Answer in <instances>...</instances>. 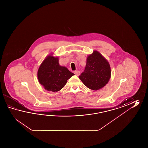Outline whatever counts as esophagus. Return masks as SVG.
Instances as JSON below:
<instances>
[{"label":"esophagus","mask_w":148,"mask_h":148,"mask_svg":"<svg viewBox=\"0 0 148 148\" xmlns=\"http://www.w3.org/2000/svg\"><path fill=\"white\" fill-rule=\"evenodd\" d=\"M74 73H75V75H77V76H78L80 75V71H78V70H75L74 71Z\"/></svg>","instance_id":"1"}]
</instances>
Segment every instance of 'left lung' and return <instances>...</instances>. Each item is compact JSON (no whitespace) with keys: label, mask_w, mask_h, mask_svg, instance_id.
<instances>
[{"label":"left lung","mask_w":148,"mask_h":148,"mask_svg":"<svg viewBox=\"0 0 148 148\" xmlns=\"http://www.w3.org/2000/svg\"><path fill=\"white\" fill-rule=\"evenodd\" d=\"M110 77V63L99 52L95 50L88 55L85 70L79 78L87 87L98 90L107 84Z\"/></svg>","instance_id":"obj_1"}]
</instances>
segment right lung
Segmentation results:
<instances>
[{
    "label": "right lung",
    "mask_w": 148,
    "mask_h": 148,
    "mask_svg": "<svg viewBox=\"0 0 148 148\" xmlns=\"http://www.w3.org/2000/svg\"><path fill=\"white\" fill-rule=\"evenodd\" d=\"M53 54L48 55L40 65L38 71L39 83L47 91L57 92L63 88L74 73L66 66H61L59 58Z\"/></svg>",
    "instance_id": "add662e5"
}]
</instances>
